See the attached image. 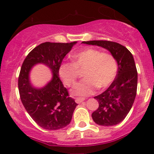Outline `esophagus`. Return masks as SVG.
I'll return each instance as SVG.
<instances>
[{"instance_id":"obj_1","label":"esophagus","mask_w":154,"mask_h":154,"mask_svg":"<svg viewBox=\"0 0 154 154\" xmlns=\"http://www.w3.org/2000/svg\"><path fill=\"white\" fill-rule=\"evenodd\" d=\"M84 100H85V98H84V97H76L75 102L77 103H82Z\"/></svg>"}]
</instances>
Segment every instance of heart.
<instances>
[{
    "label": "heart",
    "instance_id": "heart-1",
    "mask_svg": "<svg viewBox=\"0 0 154 154\" xmlns=\"http://www.w3.org/2000/svg\"><path fill=\"white\" fill-rule=\"evenodd\" d=\"M72 63L63 62L58 68V73L65 85H74L79 75L78 70L84 68L80 80L72 88L75 96H88L94 94L98 87L106 88L113 83L117 76V60L110 54L102 53L95 48H88L74 54Z\"/></svg>",
    "mask_w": 154,
    "mask_h": 154
}]
</instances>
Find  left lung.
I'll list each match as a JSON object with an SVG mask.
<instances>
[{
  "label": "left lung",
  "instance_id": "8db88e82",
  "mask_svg": "<svg viewBox=\"0 0 154 154\" xmlns=\"http://www.w3.org/2000/svg\"><path fill=\"white\" fill-rule=\"evenodd\" d=\"M82 43L108 50L117 60V76L104 92L94 97L99 106L92 113L93 120L98 125H117L127 117L137 94V70L134 57L127 48L117 42L90 41Z\"/></svg>",
  "mask_w": 154,
  "mask_h": 154
}]
</instances>
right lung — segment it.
<instances>
[{
    "label": "right lung",
    "instance_id": "obj_1",
    "mask_svg": "<svg viewBox=\"0 0 154 154\" xmlns=\"http://www.w3.org/2000/svg\"><path fill=\"white\" fill-rule=\"evenodd\" d=\"M76 43L41 44L27 54L20 68L18 89L22 103L31 118L46 130H58L68 125L77 105L69 97L58 73L62 60ZM37 63L47 65L53 74L51 81L42 88H34L29 80L30 70Z\"/></svg>",
    "mask_w": 154,
    "mask_h": 154
}]
</instances>
